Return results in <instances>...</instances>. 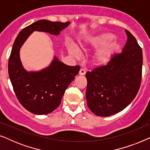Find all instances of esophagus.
Returning a JSON list of instances; mask_svg holds the SVG:
<instances>
[{
	"label": "esophagus",
	"mask_w": 150,
	"mask_h": 150,
	"mask_svg": "<svg viewBox=\"0 0 150 150\" xmlns=\"http://www.w3.org/2000/svg\"><path fill=\"white\" fill-rule=\"evenodd\" d=\"M86 73V70L84 68H81V69H80L79 71V74L83 76V75H85Z\"/></svg>",
	"instance_id": "34e87169"
}]
</instances>
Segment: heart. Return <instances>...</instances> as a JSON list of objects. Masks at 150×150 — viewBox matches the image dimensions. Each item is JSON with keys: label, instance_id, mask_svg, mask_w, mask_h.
I'll return each mask as SVG.
<instances>
[{"label": "heart", "instance_id": "b5f03b06", "mask_svg": "<svg viewBox=\"0 0 150 150\" xmlns=\"http://www.w3.org/2000/svg\"><path fill=\"white\" fill-rule=\"evenodd\" d=\"M115 39V35L110 33H105L92 38L84 47L88 49L100 48L94 55L93 60L95 62L100 64L107 63L115 54L118 47V43L112 42ZM69 52L72 56L79 57L81 55V51L76 47L71 46L69 47Z\"/></svg>", "mask_w": 150, "mask_h": 150}]
</instances>
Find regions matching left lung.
<instances>
[{
	"mask_svg": "<svg viewBox=\"0 0 150 150\" xmlns=\"http://www.w3.org/2000/svg\"><path fill=\"white\" fill-rule=\"evenodd\" d=\"M128 40L122 52L107 64L86 73L88 107L98 116L108 117L122 111L136 97L142 77V49L126 30Z\"/></svg>",
	"mask_w": 150,
	"mask_h": 150,
	"instance_id": "obj_1",
	"label": "left lung"
}]
</instances>
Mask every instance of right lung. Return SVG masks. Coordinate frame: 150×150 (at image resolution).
<instances>
[{"label":"right lung","mask_w":150,"mask_h":150,"mask_svg":"<svg viewBox=\"0 0 150 150\" xmlns=\"http://www.w3.org/2000/svg\"><path fill=\"white\" fill-rule=\"evenodd\" d=\"M69 23L38 20L23 28L14 41L8 63L9 79L20 104L32 113L46 115L56 109L81 67L65 65L54 57L46 68L40 71L28 72L20 61V49L35 30L59 35Z\"/></svg>","instance_id":"right-lung-1"}]
</instances>
